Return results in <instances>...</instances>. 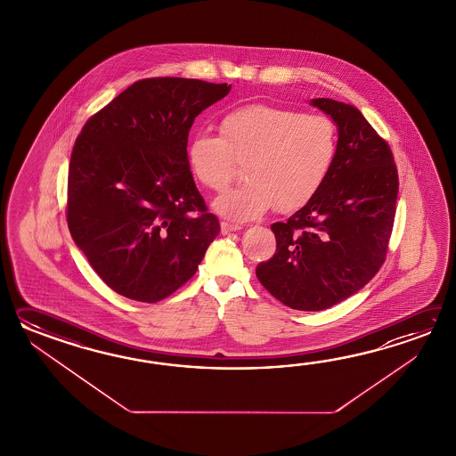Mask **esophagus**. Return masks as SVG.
<instances>
[{
  "instance_id": "1",
  "label": "esophagus",
  "mask_w": 456,
  "mask_h": 456,
  "mask_svg": "<svg viewBox=\"0 0 456 456\" xmlns=\"http://www.w3.org/2000/svg\"><path fill=\"white\" fill-rule=\"evenodd\" d=\"M220 230H222V234H230V232L241 230V226L240 224H228V222H222L220 224Z\"/></svg>"
}]
</instances>
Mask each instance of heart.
<instances>
[{"mask_svg":"<svg viewBox=\"0 0 456 456\" xmlns=\"http://www.w3.org/2000/svg\"><path fill=\"white\" fill-rule=\"evenodd\" d=\"M218 128L220 135L191 136L185 156L195 181L214 192L232 184L238 165L246 163V183L214 204L232 222L257 218L272 207L291 212L308 204L326 183L339 150L338 126L330 117L289 107H234Z\"/></svg>","mask_w":456,"mask_h":456,"instance_id":"1","label":"heart"}]
</instances>
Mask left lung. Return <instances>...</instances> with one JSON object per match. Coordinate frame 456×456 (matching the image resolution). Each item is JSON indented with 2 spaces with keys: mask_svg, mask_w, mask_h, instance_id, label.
I'll use <instances>...</instances> for the list:
<instances>
[{
  "mask_svg": "<svg viewBox=\"0 0 456 456\" xmlns=\"http://www.w3.org/2000/svg\"><path fill=\"white\" fill-rule=\"evenodd\" d=\"M311 104L338 126L336 163L308 204L272 224L277 249L256 269L272 297L300 311L328 310L377 275L387 259L399 189L391 148L357 107L328 97Z\"/></svg>",
  "mask_w": 456,
  "mask_h": 456,
  "instance_id": "left-lung-1",
  "label": "left lung"
}]
</instances>
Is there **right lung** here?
Masks as SVG:
<instances>
[{
	"label": "right lung",
	"mask_w": 456,
	"mask_h": 456,
	"mask_svg": "<svg viewBox=\"0 0 456 456\" xmlns=\"http://www.w3.org/2000/svg\"><path fill=\"white\" fill-rule=\"evenodd\" d=\"M232 86L145 77L89 117L69 169L71 238L109 289L165 300L189 281L220 232L187 166L195 117Z\"/></svg>",
	"instance_id": "obj_1"
}]
</instances>
